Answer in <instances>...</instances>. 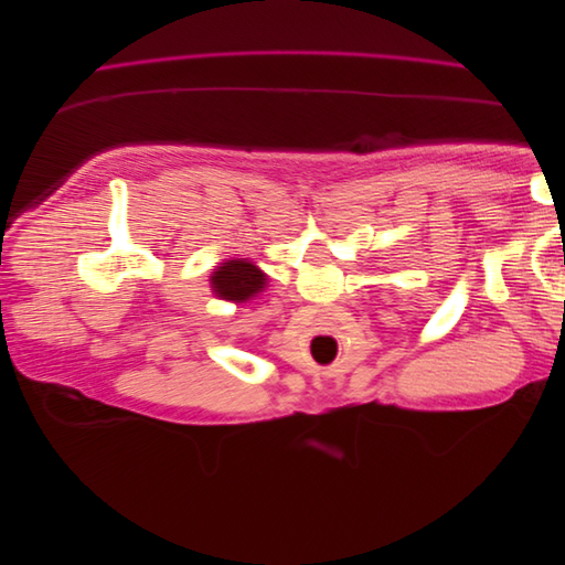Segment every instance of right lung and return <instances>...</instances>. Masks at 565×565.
<instances>
[{
    "instance_id": "1",
    "label": "right lung",
    "mask_w": 565,
    "mask_h": 565,
    "mask_svg": "<svg viewBox=\"0 0 565 565\" xmlns=\"http://www.w3.org/2000/svg\"><path fill=\"white\" fill-rule=\"evenodd\" d=\"M266 273L247 259H228L212 273V287L221 299L243 303L266 287Z\"/></svg>"
}]
</instances>
